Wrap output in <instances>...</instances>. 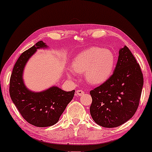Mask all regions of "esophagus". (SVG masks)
Here are the masks:
<instances>
[{"instance_id": "34e87169", "label": "esophagus", "mask_w": 152, "mask_h": 152, "mask_svg": "<svg viewBox=\"0 0 152 152\" xmlns=\"http://www.w3.org/2000/svg\"><path fill=\"white\" fill-rule=\"evenodd\" d=\"M76 94H77V95L78 96H82L83 94H84V91L81 89H78L76 91Z\"/></svg>"}]
</instances>
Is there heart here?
<instances>
[{
  "mask_svg": "<svg viewBox=\"0 0 152 152\" xmlns=\"http://www.w3.org/2000/svg\"><path fill=\"white\" fill-rule=\"evenodd\" d=\"M115 56L111 50L101 47H91L75 57L72 69L78 74L85 73V78L91 84H99L110 77L115 65ZM74 72L69 71L72 75Z\"/></svg>",
  "mask_w": 152,
  "mask_h": 152,
  "instance_id": "obj_1",
  "label": "heart"
}]
</instances>
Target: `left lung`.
<instances>
[{"label":"left lung","mask_w":152,"mask_h":152,"mask_svg":"<svg viewBox=\"0 0 152 152\" xmlns=\"http://www.w3.org/2000/svg\"><path fill=\"white\" fill-rule=\"evenodd\" d=\"M144 84L139 64L125 46L119 50L114 73L90 91V113L99 126L114 128L129 120L139 107Z\"/></svg>","instance_id":"1"}]
</instances>
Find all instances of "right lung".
<instances>
[{"label": "right lung", "instance_id": "1", "mask_svg": "<svg viewBox=\"0 0 152 152\" xmlns=\"http://www.w3.org/2000/svg\"><path fill=\"white\" fill-rule=\"evenodd\" d=\"M44 47L46 45L40 41L22 53L15 62L10 78L9 92L13 104L26 121L38 127L56 124L75 93L74 90L65 91L57 86L36 93L25 86L22 78L24 66L38 48Z\"/></svg>", "mask_w": 152, "mask_h": 152}]
</instances>
